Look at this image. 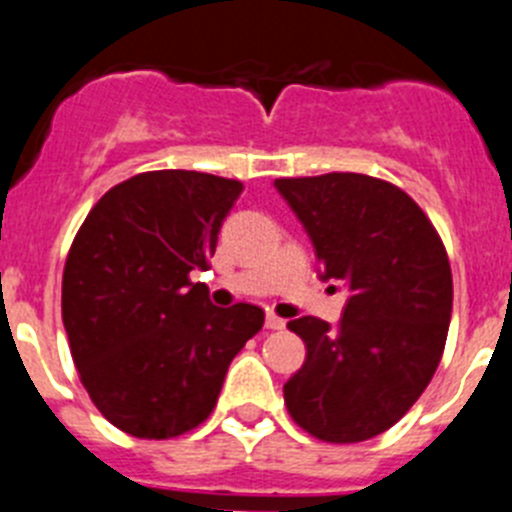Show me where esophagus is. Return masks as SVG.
Listing matches in <instances>:
<instances>
[{
	"mask_svg": "<svg viewBox=\"0 0 512 512\" xmlns=\"http://www.w3.org/2000/svg\"><path fill=\"white\" fill-rule=\"evenodd\" d=\"M266 328H269V330H282L284 328V320L269 310V312H266Z\"/></svg>",
	"mask_w": 512,
	"mask_h": 512,
	"instance_id": "34e87169",
	"label": "esophagus"
}]
</instances>
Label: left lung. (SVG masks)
Wrapping results in <instances>:
<instances>
[{
    "mask_svg": "<svg viewBox=\"0 0 512 512\" xmlns=\"http://www.w3.org/2000/svg\"><path fill=\"white\" fill-rule=\"evenodd\" d=\"M274 187L310 235L320 279L348 292L336 328L312 315L287 323L307 346L284 384L289 415L328 443L379 436L441 361L454 302L446 248L408 194L374 176L333 171Z\"/></svg>",
    "mask_w": 512,
    "mask_h": 512,
    "instance_id": "8db88e82",
    "label": "left lung"
}]
</instances>
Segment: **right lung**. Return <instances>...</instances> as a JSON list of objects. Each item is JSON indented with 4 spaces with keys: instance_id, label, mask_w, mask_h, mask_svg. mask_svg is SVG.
<instances>
[{
    "instance_id": "obj_1",
    "label": "right lung",
    "mask_w": 512,
    "mask_h": 512,
    "mask_svg": "<svg viewBox=\"0 0 512 512\" xmlns=\"http://www.w3.org/2000/svg\"><path fill=\"white\" fill-rule=\"evenodd\" d=\"M243 184L200 171H146L92 207L63 266L61 312L81 384L135 438L182 436L215 408L230 361L264 310L215 307L207 269Z\"/></svg>"
}]
</instances>
